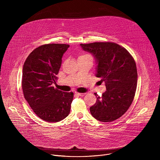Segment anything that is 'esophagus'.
<instances>
[{
	"label": "esophagus",
	"instance_id": "esophagus-1",
	"mask_svg": "<svg viewBox=\"0 0 160 160\" xmlns=\"http://www.w3.org/2000/svg\"><path fill=\"white\" fill-rule=\"evenodd\" d=\"M75 94L76 95L78 96H84V95L85 94V93H79V92H75Z\"/></svg>",
	"mask_w": 160,
	"mask_h": 160
}]
</instances>
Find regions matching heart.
<instances>
[{
    "mask_svg": "<svg viewBox=\"0 0 160 160\" xmlns=\"http://www.w3.org/2000/svg\"><path fill=\"white\" fill-rule=\"evenodd\" d=\"M78 58H92V57H91V56L88 54H83L80 55Z\"/></svg>",
    "mask_w": 160,
    "mask_h": 160,
    "instance_id": "obj_1",
    "label": "heart"
}]
</instances>
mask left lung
<instances>
[{"label": "left lung", "instance_id": "left-lung-1", "mask_svg": "<svg viewBox=\"0 0 160 160\" xmlns=\"http://www.w3.org/2000/svg\"><path fill=\"white\" fill-rule=\"evenodd\" d=\"M82 48L92 54L98 64L96 76L104 82L106 91L90 108L96 120L109 122L123 115L130 108L136 91L138 72L128 51L114 42L81 43Z\"/></svg>", "mask_w": 160, "mask_h": 160}]
</instances>
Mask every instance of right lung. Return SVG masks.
Returning <instances> with one entry per match:
<instances>
[{"label": "right lung", "mask_w": 160, "mask_h": 160, "mask_svg": "<svg viewBox=\"0 0 160 160\" xmlns=\"http://www.w3.org/2000/svg\"><path fill=\"white\" fill-rule=\"evenodd\" d=\"M68 44L49 43L34 49L22 68L24 97L35 115L48 122H58L68 116L73 99L72 92H62L54 87Z\"/></svg>", "instance_id": "obj_1"}]
</instances>
